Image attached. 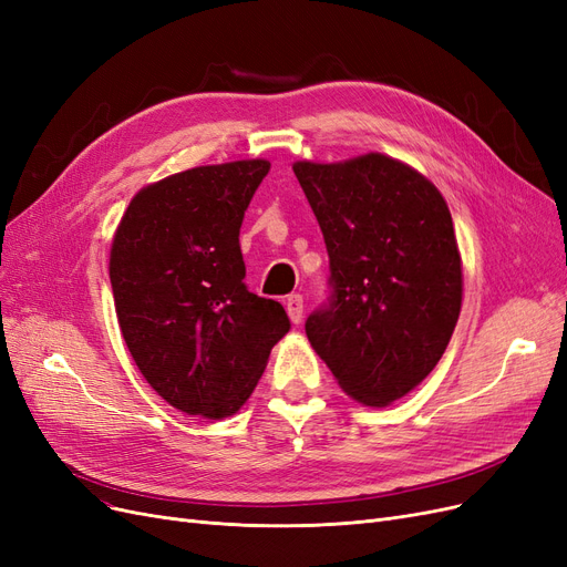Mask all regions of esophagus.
<instances>
[{"label": "esophagus", "mask_w": 567, "mask_h": 567, "mask_svg": "<svg viewBox=\"0 0 567 567\" xmlns=\"http://www.w3.org/2000/svg\"><path fill=\"white\" fill-rule=\"evenodd\" d=\"M286 311L292 323H300L302 321V311H305V300L300 292H292V296L286 298Z\"/></svg>", "instance_id": "obj_1"}]
</instances>
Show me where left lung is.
I'll return each mask as SVG.
<instances>
[{
  "label": "left lung",
  "mask_w": 567,
  "mask_h": 567,
  "mask_svg": "<svg viewBox=\"0 0 567 567\" xmlns=\"http://www.w3.org/2000/svg\"><path fill=\"white\" fill-rule=\"evenodd\" d=\"M328 250V300L307 338L349 396L386 405L415 389L455 330L462 262L441 192L370 152L344 164H292Z\"/></svg>",
  "instance_id": "left-lung-1"
}]
</instances>
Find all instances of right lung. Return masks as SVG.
I'll use <instances>...</instances> for the list:
<instances>
[{
  "label": "right lung",
  "instance_id": "add662e5",
  "mask_svg": "<svg viewBox=\"0 0 567 567\" xmlns=\"http://www.w3.org/2000/svg\"><path fill=\"white\" fill-rule=\"evenodd\" d=\"M267 173L269 162L248 159L168 175L135 194L114 234L110 284L126 347L187 415L237 413L290 330L286 309L244 284L239 229Z\"/></svg>",
  "mask_w": 567,
  "mask_h": 567
}]
</instances>
